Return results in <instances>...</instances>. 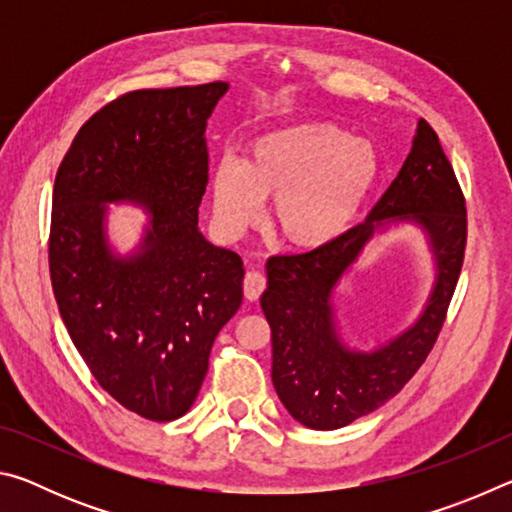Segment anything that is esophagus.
I'll use <instances>...</instances> for the list:
<instances>
[{"label": "esophagus", "instance_id": "obj_1", "mask_svg": "<svg viewBox=\"0 0 512 512\" xmlns=\"http://www.w3.org/2000/svg\"><path fill=\"white\" fill-rule=\"evenodd\" d=\"M266 289V277L259 271H248L244 277V293L248 300H257Z\"/></svg>", "mask_w": 512, "mask_h": 512}]
</instances>
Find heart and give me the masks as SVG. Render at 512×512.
<instances>
[{
	"label": "heart",
	"mask_w": 512,
	"mask_h": 512,
	"mask_svg": "<svg viewBox=\"0 0 512 512\" xmlns=\"http://www.w3.org/2000/svg\"><path fill=\"white\" fill-rule=\"evenodd\" d=\"M377 180L368 142L329 124H291L255 137L246 160L214 164L212 205L225 235H241L271 201V225L284 244L316 250L357 219Z\"/></svg>",
	"instance_id": "obj_1"
}]
</instances>
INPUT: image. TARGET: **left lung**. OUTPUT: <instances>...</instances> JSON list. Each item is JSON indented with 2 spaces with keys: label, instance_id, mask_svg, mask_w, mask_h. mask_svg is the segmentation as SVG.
Returning <instances> with one entry per match:
<instances>
[{
  "label": "left lung",
  "instance_id": "8db88e82",
  "mask_svg": "<svg viewBox=\"0 0 512 512\" xmlns=\"http://www.w3.org/2000/svg\"><path fill=\"white\" fill-rule=\"evenodd\" d=\"M397 224H415L428 244L434 282L419 318L375 349L342 339L335 298L372 240ZM465 198L438 135L418 119L413 149L393 185L363 223L323 248L266 262L262 309L273 339V386L293 420L332 431L379 409L427 359L463 266Z\"/></svg>",
  "mask_w": 512,
  "mask_h": 512
}]
</instances>
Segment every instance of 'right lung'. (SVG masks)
<instances>
[{"label": "right lung", "mask_w": 512, "mask_h": 512, "mask_svg": "<svg viewBox=\"0 0 512 512\" xmlns=\"http://www.w3.org/2000/svg\"><path fill=\"white\" fill-rule=\"evenodd\" d=\"M230 85L137 90L85 121L54 183L49 271L69 339L128 411L185 415L212 343L244 300V262L198 228L207 185V119ZM108 204L150 214L119 254Z\"/></svg>", "instance_id": "add662e5"}]
</instances>
